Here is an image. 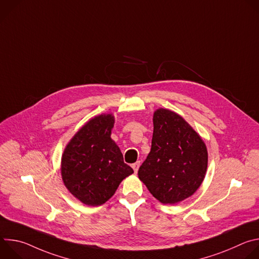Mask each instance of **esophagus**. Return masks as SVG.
<instances>
[{"mask_svg": "<svg viewBox=\"0 0 259 259\" xmlns=\"http://www.w3.org/2000/svg\"><path fill=\"white\" fill-rule=\"evenodd\" d=\"M139 165H140V162H136V163L132 164V168H133V170H134V172H135V173H137L138 168H139Z\"/></svg>", "mask_w": 259, "mask_h": 259, "instance_id": "1", "label": "esophagus"}]
</instances>
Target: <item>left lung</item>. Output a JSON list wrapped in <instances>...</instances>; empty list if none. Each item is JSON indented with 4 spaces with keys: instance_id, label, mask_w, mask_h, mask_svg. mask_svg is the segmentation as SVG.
Masks as SVG:
<instances>
[{
    "instance_id": "obj_1",
    "label": "left lung",
    "mask_w": 259,
    "mask_h": 259,
    "mask_svg": "<svg viewBox=\"0 0 259 259\" xmlns=\"http://www.w3.org/2000/svg\"><path fill=\"white\" fill-rule=\"evenodd\" d=\"M153 122L152 149L138 177L161 203L176 204L194 195L202 184L207 147L192 126L172 110L157 109Z\"/></svg>"
}]
</instances>
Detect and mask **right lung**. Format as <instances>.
<instances>
[{
    "mask_svg": "<svg viewBox=\"0 0 259 259\" xmlns=\"http://www.w3.org/2000/svg\"><path fill=\"white\" fill-rule=\"evenodd\" d=\"M112 114L88 121L67 143L61 158V176L70 194L85 205L100 206L116 193L121 181L133 173L110 138Z\"/></svg>",
    "mask_w": 259,
    "mask_h": 259,
    "instance_id": "1",
    "label": "right lung"
}]
</instances>
